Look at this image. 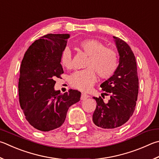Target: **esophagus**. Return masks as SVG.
Wrapping results in <instances>:
<instances>
[{"label":"esophagus","instance_id":"obj_1","mask_svg":"<svg viewBox=\"0 0 159 159\" xmlns=\"http://www.w3.org/2000/svg\"><path fill=\"white\" fill-rule=\"evenodd\" d=\"M88 97H89V95L86 94L85 93H82L81 94V97H80V99H81V100H85V99H87Z\"/></svg>","mask_w":159,"mask_h":159}]
</instances>
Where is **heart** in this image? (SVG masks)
<instances>
[{
  "instance_id": "b5f03b06",
  "label": "heart",
  "mask_w": 159,
  "mask_h": 159,
  "mask_svg": "<svg viewBox=\"0 0 159 159\" xmlns=\"http://www.w3.org/2000/svg\"><path fill=\"white\" fill-rule=\"evenodd\" d=\"M79 47L89 56L86 64L88 69L74 72L70 76V83L71 87L87 91L96 81L95 71L102 79H108L114 74L118 67V57L115 51L105 48L102 42L94 39L80 42ZM60 61L62 67L71 68V53L70 48H65L62 51Z\"/></svg>"
}]
</instances>
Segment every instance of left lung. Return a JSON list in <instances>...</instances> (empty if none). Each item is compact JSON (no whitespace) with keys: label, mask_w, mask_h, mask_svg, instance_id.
Returning a JSON list of instances; mask_svg holds the SVG:
<instances>
[{"label":"left lung","mask_w":159,"mask_h":159,"mask_svg":"<svg viewBox=\"0 0 159 159\" xmlns=\"http://www.w3.org/2000/svg\"><path fill=\"white\" fill-rule=\"evenodd\" d=\"M119 53V65L116 71L101 84L110 95L108 103L102 97H93L97 107L92 115L95 125L102 129H116L125 124L135 111L138 94V78L135 57L129 46L122 39L113 36Z\"/></svg>","instance_id":"obj_1"}]
</instances>
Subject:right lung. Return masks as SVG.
Here are the masks:
<instances>
[{"label":"right lung","mask_w":159,"mask_h":159,"mask_svg":"<svg viewBox=\"0 0 159 159\" xmlns=\"http://www.w3.org/2000/svg\"><path fill=\"white\" fill-rule=\"evenodd\" d=\"M70 34H48L32 44L20 67L19 96L25 119L34 128L49 131L64 123L69 108L81 93L70 89L60 94L54 89L56 78L63 74L60 58Z\"/></svg>","instance_id":"right-lung-1"}]
</instances>
